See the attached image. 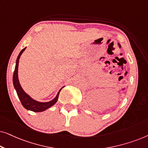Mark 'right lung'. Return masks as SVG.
<instances>
[{
    "label": "right lung",
    "mask_w": 148,
    "mask_h": 148,
    "mask_svg": "<svg viewBox=\"0 0 148 148\" xmlns=\"http://www.w3.org/2000/svg\"><path fill=\"white\" fill-rule=\"evenodd\" d=\"M25 48H24L23 50L20 52V53L17 56V60H16V64L15 71L13 73V86L15 88L16 92H17V96L19 97L20 101H21V104L25 109L29 110H32L33 112H42V111L46 110V109L49 108L50 107L53 106L55 103L57 102L58 96H59V93L61 90V89L58 92L56 96L54 98L53 100L50 101V102H40L38 101H36L32 98L29 95L24 92V90L22 89L21 85L19 84V79H18V66H19V61L20 56L23 53L24 50H25Z\"/></svg>",
    "instance_id": "add662e5"
}]
</instances>
